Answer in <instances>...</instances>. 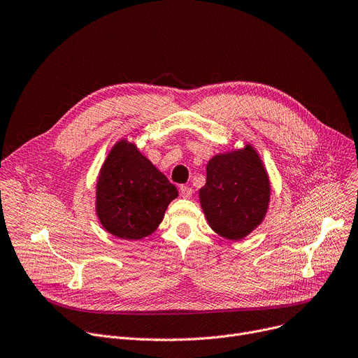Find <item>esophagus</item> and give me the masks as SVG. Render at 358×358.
Instances as JSON below:
<instances>
[{"mask_svg":"<svg viewBox=\"0 0 358 358\" xmlns=\"http://www.w3.org/2000/svg\"><path fill=\"white\" fill-rule=\"evenodd\" d=\"M192 195H194V190L189 186H180V196L185 199H190Z\"/></svg>","mask_w":358,"mask_h":358,"instance_id":"esophagus-1","label":"esophagus"}]
</instances>
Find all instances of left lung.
<instances>
[{
    "label": "left lung",
    "mask_w": 358,
    "mask_h": 358,
    "mask_svg": "<svg viewBox=\"0 0 358 358\" xmlns=\"http://www.w3.org/2000/svg\"><path fill=\"white\" fill-rule=\"evenodd\" d=\"M269 178L251 145L213 156L199 201L209 227L231 241L250 235L266 215Z\"/></svg>",
    "instance_id": "8db88e82"
}]
</instances>
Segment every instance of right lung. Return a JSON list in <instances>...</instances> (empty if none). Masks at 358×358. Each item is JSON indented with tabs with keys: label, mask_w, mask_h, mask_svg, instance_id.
<instances>
[{
	"label": "right lung",
	"mask_w": 358,
	"mask_h": 358,
	"mask_svg": "<svg viewBox=\"0 0 358 358\" xmlns=\"http://www.w3.org/2000/svg\"><path fill=\"white\" fill-rule=\"evenodd\" d=\"M178 189L134 143L117 142L107 155L96 186L103 228L120 239H142L156 231Z\"/></svg>",
	"instance_id": "add662e5"
}]
</instances>
